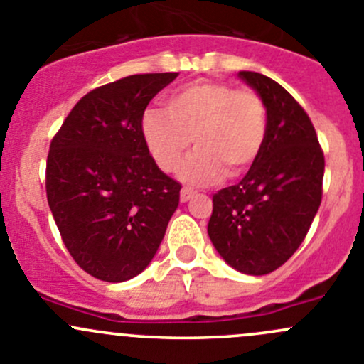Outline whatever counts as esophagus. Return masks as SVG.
<instances>
[{"label":"esophagus","instance_id":"34e87169","mask_svg":"<svg viewBox=\"0 0 364 364\" xmlns=\"http://www.w3.org/2000/svg\"><path fill=\"white\" fill-rule=\"evenodd\" d=\"M196 190L188 188V186H185V188L181 190V193H179V199H181V203H188L190 199H192L193 196H196Z\"/></svg>","mask_w":364,"mask_h":364}]
</instances>
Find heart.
I'll return each mask as SVG.
<instances>
[{
	"mask_svg": "<svg viewBox=\"0 0 364 364\" xmlns=\"http://www.w3.org/2000/svg\"><path fill=\"white\" fill-rule=\"evenodd\" d=\"M164 110L142 116V137L160 171H178L190 146L197 151L185 161L181 178L209 183L225 172L240 178L259 160L266 144L267 109L250 87L200 79L172 91Z\"/></svg>",
	"mask_w": 364,
	"mask_h": 364,
	"instance_id": "b5f03b06",
	"label": "heart"
}]
</instances>
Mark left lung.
<instances>
[{
  "label": "left lung",
  "mask_w": 364,
  "mask_h": 364,
  "mask_svg": "<svg viewBox=\"0 0 364 364\" xmlns=\"http://www.w3.org/2000/svg\"><path fill=\"white\" fill-rule=\"evenodd\" d=\"M240 77L266 104V144L237 185L213 196L208 234L229 266L259 277L287 262L306 237L322 200L324 151L285 87L257 72Z\"/></svg>",
  "instance_id": "left-lung-1"
}]
</instances>
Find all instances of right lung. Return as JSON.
<instances>
[{
	"instance_id": "obj_1",
	"label": "right lung",
	"mask_w": 364,
	"mask_h": 364,
	"mask_svg": "<svg viewBox=\"0 0 364 364\" xmlns=\"http://www.w3.org/2000/svg\"><path fill=\"white\" fill-rule=\"evenodd\" d=\"M178 72L137 73L84 95L50 141L47 203L80 269L130 280L159 250L179 185L160 171L142 137V116Z\"/></svg>"
}]
</instances>
